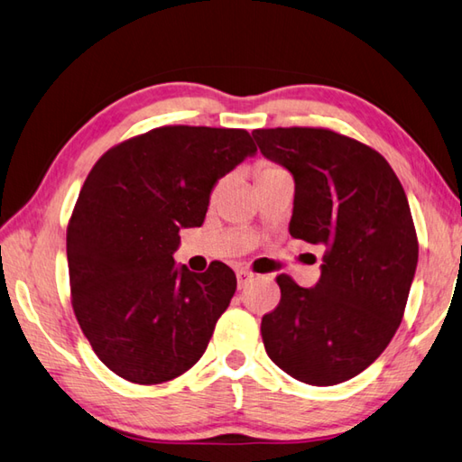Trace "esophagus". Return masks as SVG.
<instances>
[{
    "instance_id": "obj_1",
    "label": "esophagus",
    "mask_w": 462,
    "mask_h": 462,
    "mask_svg": "<svg viewBox=\"0 0 462 462\" xmlns=\"http://www.w3.org/2000/svg\"><path fill=\"white\" fill-rule=\"evenodd\" d=\"M238 288L242 291V288H246L252 280H254V273H250V270H238Z\"/></svg>"
}]
</instances>
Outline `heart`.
<instances>
[{"label": "heart", "instance_id": "1", "mask_svg": "<svg viewBox=\"0 0 462 462\" xmlns=\"http://www.w3.org/2000/svg\"><path fill=\"white\" fill-rule=\"evenodd\" d=\"M278 170H282V168L273 164V162H260V164L256 166V180L264 178V176H268V174H274V171H278ZM224 182H226V180H220V182L214 186V194L220 192V188L224 186Z\"/></svg>", "mask_w": 462, "mask_h": 462}]
</instances>
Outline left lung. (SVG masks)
Segmentation results:
<instances>
[{"mask_svg":"<svg viewBox=\"0 0 462 462\" xmlns=\"http://www.w3.org/2000/svg\"><path fill=\"white\" fill-rule=\"evenodd\" d=\"M252 135L294 176L291 236L327 246L314 288L276 278L264 348L296 381L345 383L383 355L404 316L419 262L409 200L381 153L345 134L294 125Z\"/></svg>","mask_w":462,"mask_h":462,"instance_id":"left-lung-1","label":"left lung"}]
</instances>
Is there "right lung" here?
Here are the masks:
<instances>
[{"label":"right lung","mask_w":462,"mask_h":462,"mask_svg":"<svg viewBox=\"0 0 462 462\" xmlns=\"http://www.w3.org/2000/svg\"><path fill=\"white\" fill-rule=\"evenodd\" d=\"M256 152L246 130L162 125L107 150L68 224L71 306L102 363L135 384L192 368L236 292L216 262L174 268L180 228L202 226L216 180Z\"/></svg>","instance_id":"1"}]
</instances>
